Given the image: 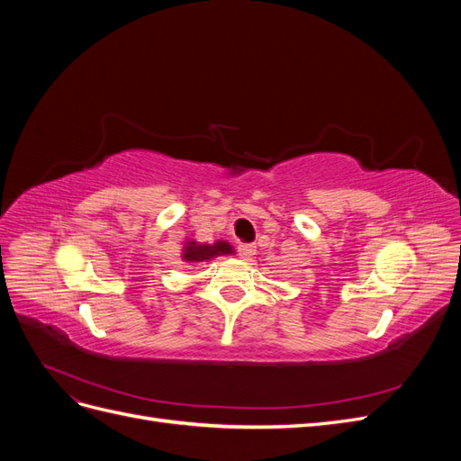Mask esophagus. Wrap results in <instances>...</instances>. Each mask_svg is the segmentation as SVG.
I'll list each match as a JSON object with an SVG mask.
<instances>
[{
  "instance_id": "esophagus-1",
  "label": "esophagus",
  "mask_w": 461,
  "mask_h": 461,
  "mask_svg": "<svg viewBox=\"0 0 461 461\" xmlns=\"http://www.w3.org/2000/svg\"><path fill=\"white\" fill-rule=\"evenodd\" d=\"M239 254H240V258L242 259H252L254 258V254H256V246L254 244H240L239 246Z\"/></svg>"
}]
</instances>
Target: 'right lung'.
I'll list each match as a JSON object with an SVG mask.
<instances>
[{
	"label": "right lung",
	"instance_id": "1",
	"mask_svg": "<svg viewBox=\"0 0 461 461\" xmlns=\"http://www.w3.org/2000/svg\"><path fill=\"white\" fill-rule=\"evenodd\" d=\"M232 254H234V248L227 240H215L213 244H207L194 239H186L183 249H180V259L186 263H203V261H212L213 258H219V256H232Z\"/></svg>",
	"mask_w": 461,
	"mask_h": 461
}]
</instances>
